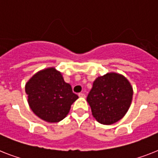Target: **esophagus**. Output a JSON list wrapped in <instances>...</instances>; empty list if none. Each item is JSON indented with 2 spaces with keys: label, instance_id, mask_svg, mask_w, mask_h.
I'll use <instances>...</instances> for the list:
<instances>
[{
  "label": "esophagus",
  "instance_id": "34e87169",
  "mask_svg": "<svg viewBox=\"0 0 158 158\" xmlns=\"http://www.w3.org/2000/svg\"><path fill=\"white\" fill-rule=\"evenodd\" d=\"M79 97H81V98H85V94H83V93H79Z\"/></svg>",
  "mask_w": 158,
  "mask_h": 158
}]
</instances>
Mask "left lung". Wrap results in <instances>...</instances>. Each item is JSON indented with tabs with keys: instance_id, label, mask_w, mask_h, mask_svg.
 Segmentation results:
<instances>
[{
	"instance_id": "left-lung-1",
	"label": "left lung",
	"mask_w": 158,
	"mask_h": 158,
	"mask_svg": "<svg viewBox=\"0 0 158 158\" xmlns=\"http://www.w3.org/2000/svg\"><path fill=\"white\" fill-rule=\"evenodd\" d=\"M132 94V86L125 77L108 73L95 79L87 101L95 120L100 124H112L128 112Z\"/></svg>"
}]
</instances>
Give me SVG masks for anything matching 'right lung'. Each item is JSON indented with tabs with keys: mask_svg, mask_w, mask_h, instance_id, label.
Here are the masks:
<instances>
[{
	"mask_svg": "<svg viewBox=\"0 0 158 158\" xmlns=\"http://www.w3.org/2000/svg\"><path fill=\"white\" fill-rule=\"evenodd\" d=\"M28 103L35 115L54 123L64 119L79 96L65 83L61 73L48 68L34 75L26 83Z\"/></svg>",
	"mask_w": 158,
	"mask_h": 158,
	"instance_id": "right-lung-1",
	"label": "right lung"
}]
</instances>
